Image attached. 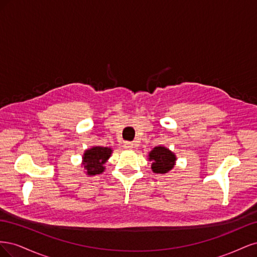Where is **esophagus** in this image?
I'll list each match as a JSON object with an SVG mask.
<instances>
[{"label": "esophagus", "instance_id": "esophagus-1", "mask_svg": "<svg viewBox=\"0 0 257 257\" xmlns=\"http://www.w3.org/2000/svg\"><path fill=\"white\" fill-rule=\"evenodd\" d=\"M124 148H126V149H132V148H134V143L132 142H125L123 145Z\"/></svg>", "mask_w": 257, "mask_h": 257}]
</instances>
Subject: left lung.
Wrapping results in <instances>:
<instances>
[{
    "mask_svg": "<svg viewBox=\"0 0 257 257\" xmlns=\"http://www.w3.org/2000/svg\"><path fill=\"white\" fill-rule=\"evenodd\" d=\"M149 160L153 161L152 170L155 174H166L175 165L176 157L165 147H155L149 153Z\"/></svg>",
    "mask_w": 257,
    "mask_h": 257,
    "instance_id": "1",
    "label": "left lung"
}]
</instances>
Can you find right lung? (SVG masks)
<instances>
[{
    "label": "right lung",
    "instance_id": "1",
    "mask_svg": "<svg viewBox=\"0 0 257 257\" xmlns=\"http://www.w3.org/2000/svg\"><path fill=\"white\" fill-rule=\"evenodd\" d=\"M112 150L106 147H93L83 154V165L87 169V174L90 176L98 175L104 172L103 166L109 159Z\"/></svg>",
    "mask_w": 257,
    "mask_h": 257
}]
</instances>
